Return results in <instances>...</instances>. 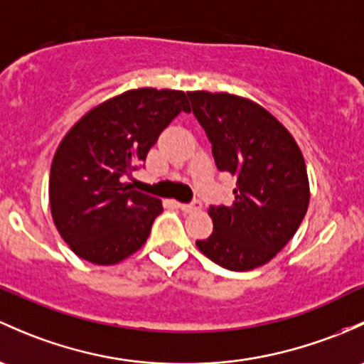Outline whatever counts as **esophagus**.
<instances>
[{
	"mask_svg": "<svg viewBox=\"0 0 364 364\" xmlns=\"http://www.w3.org/2000/svg\"><path fill=\"white\" fill-rule=\"evenodd\" d=\"M200 208H202V204H200V200H197V198H195V200H192V202H186V204H179V209H181V211H185V213L198 211Z\"/></svg>",
	"mask_w": 364,
	"mask_h": 364,
	"instance_id": "obj_1",
	"label": "esophagus"
}]
</instances>
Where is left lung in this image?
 <instances>
[{"label": "left lung", "mask_w": 364, "mask_h": 364, "mask_svg": "<svg viewBox=\"0 0 364 364\" xmlns=\"http://www.w3.org/2000/svg\"><path fill=\"white\" fill-rule=\"evenodd\" d=\"M220 171L237 176L230 205H209L213 233L197 247L233 272L265 265L300 227L309 178L291 134L267 109L230 94L188 92Z\"/></svg>", "instance_id": "obj_1"}]
</instances>
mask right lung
<instances>
[{
    "label": "right lung",
    "instance_id": "obj_1",
    "mask_svg": "<svg viewBox=\"0 0 364 364\" xmlns=\"http://www.w3.org/2000/svg\"><path fill=\"white\" fill-rule=\"evenodd\" d=\"M181 112H188L185 92L129 90L87 113L60 141L50 169V209L80 258L114 265L146 242L162 202L132 190L125 178L143 167Z\"/></svg>",
    "mask_w": 364,
    "mask_h": 364
}]
</instances>
